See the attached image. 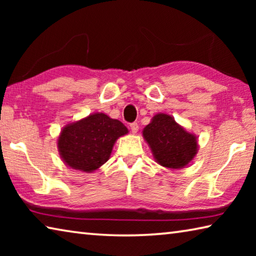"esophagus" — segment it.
Instances as JSON below:
<instances>
[{
	"mask_svg": "<svg viewBox=\"0 0 256 256\" xmlns=\"http://www.w3.org/2000/svg\"><path fill=\"white\" fill-rule=\"evenodd\" d=\"M130 128H131V131L133 134H136L138 131V123H132L131 125H130Z\"/></svg>",
	"mask_w": 256,
	"mask_h": 256,
	"instance_id": "1",
	"label": "esophagus"
}]
</instances>
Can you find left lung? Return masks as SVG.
<instances>
[{"mask_svg": "<svg viewBox=\"0 0 256 256\" xmlns=\"http://www.w3.org/2000/svg\"><path fill=\"white\" fill-rule=\"evenodd\" d=\"M156 162L170 170H180L198 154V138L176 122L172 115L159 112L142 131Z\"/></svg>", "mask_w": 256, "mask_h": 256, "instance_id": "obj_1", "label": "left lung"}]
</instances>
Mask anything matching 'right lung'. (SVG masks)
<instances>
[{"instance_id":"obj_1","label":"right lung","mask_w":256,"mask_h":256,"mask_svg":"<svg viewBox=\"0 0 256 256\" xmlns=\"http://www.w3.org/2000/svg\"><path fill=\"white\" fill-rule=\"evenodd\" d=\"M128 133L118 120L94 112L62 128L58 138L60 157L72 170L94 172L110 159L116 140Z\"/></svg>"}]
</instances>
